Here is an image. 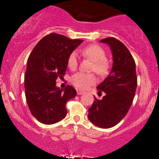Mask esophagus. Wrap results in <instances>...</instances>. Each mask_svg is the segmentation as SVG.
<instances>
[{
  "label": "esophagus",
  "instance_id": "34e87169",
  "mask_svg": "<svg viewBox=\"0 0 159 159\" xmlns=\"http://www.w3.org/2000/svg\"><path fill=\"white\" fill-rule=\"evenodd\" d=\"M77 95H82V94H84V91H82V90H78L77 91Z\"/></svg>",
  "mask_w": 159,
  "mask_h": 159
}]
</instances>
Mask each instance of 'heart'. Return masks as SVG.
Masks as SVG:
<instances>
[{
    "label": "heart",
    "instance_id": "1",
    "mask_svg": "<svg viewBox=\"0 0 159 159\" xmlns=\"http://www.w3.org/2000/svg\"><path fill=\"white\" fill-rule=\"evenodd\" d=\"M82 55L93 61L92 70L100 76H105L109 71V63L106 58V52L98 45H90L81 51ZM67 65L71 70L77 67L78 56L76 51L69 54L67 59ZM97 82L95 76L93 74L77 72L71 76V82L76 88L81 90H87Z\"/></svg>",
    "mask_w": 159,
    "mask_h": 159
}]
</instances>
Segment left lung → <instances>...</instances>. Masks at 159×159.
I'll return each mask as SVG.
<instances>
[{"label": "left lung", "mask_w": 159, "mask_h": 159, "mask_svg": "<svg viewBox=\"0 0 159 159\" xmlns=\"http://www.w3.org/2000/svg\"><path fill=\"white\" fill-rule=\"evenodd\" d=\"M111 48L113 66L107 77L97 87L105 95L101 100L94 98L88 109V119L101 128H111L121 121L133 101L138 85L136 65L127 48L114 38L101 40Z\"/></svg>", "instance_id": "obj_1"}]
</instances>
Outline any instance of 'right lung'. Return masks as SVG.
<instances>
[{
    "label": "right lung",
    "mask_w": 159,
    "mask_h": 159,
    "mask_svg": "<svg viewBox=\"0 0 159 159\" xmlns=\"http://www.w3.org/2000/svg\"><path fill=\"white\" fill-rule=\"evenodd\" d=\"M83 42L51 33L41 39L28 58L25 75V96L32 114L45 125H53L66 116V103L77 91L67 85L56 87V80L65 75L67 59Z\"/></svg>",
    "instance_id": "right-lung-1"
}]
</instances>
